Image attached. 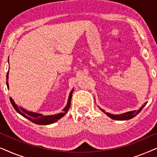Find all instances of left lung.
Masks as SVG:
<instances>
[{"mask_svg":"<svg viewBox=\"0 0 157 157\" xmlns=\"http://www.w3.org/2000/svg\"><path fill=\"white\" fill-rule=\"evenodd\" d=\"M146 104H147V102L144 103V104L141 107L140 109H139L138 111H129V112H126V113H124L123 114H119V115H113V114H111V113H106V111L104 110H103L101 109V111L103 112H104L111 119H115V120H128V119H132V118H134V117H136V116L138 114V113L140 112V111L142 110V109L144 108L146 106Z\"/></svg>","mask_w":157,"mask_h":157,"instance_id":"1","label":"left lung"}]
</instances>
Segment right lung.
<instances>
[{
	"mask_svg": "<svg viewBox=\"0 0 157 157\" xmlns=\"http://www.w3.org/2000/svg\"><path fill=\"white\" fill-rule=\"evenodd\" d=\"M8 71L7 73V75H6V81L8 80ZM6 85H7V87L8 89V81H6ZM73 91H74V90H72V91H71V93L69 94V97H68L67 105H66V106L63 109V112L60 113L59 114H55V115L44 116L42 114H40V113L30 112V111L25 110V109H23L22 107H18V106L15 104L14 101L12 99L11 97H10V103H11V104L13 105V108L15 109V110H16L18 113H20L21 115H22L23 117L26 118V119L30 120V121H32L34 124H38V125H48V124H53L54 122L57 121L58 120L61 119V118L63 117V116L66 114L68 109H69V107L71 106V101Z\"/></svg>",
	"mask_w": 157,
	"mask_h": 157,
	"instance_id": "1",
	"label": "right lung"
}]
</instances>
